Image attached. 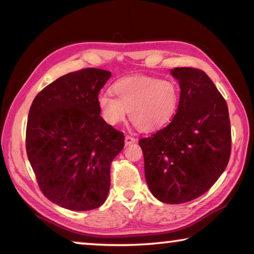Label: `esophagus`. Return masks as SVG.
<instances>
[{
  "mask_svg": "<svg viewBox=\"0 0 254 254\" xmlns=\"http://www.w3.org/2000/svg\"><path fill=\"white\" fill-rule=\"evenodd\" d=\"M136 141L135 137H133L131 135H127L126 136V140H124V142H126V145H130L132 143H134Z\"/></svg>",
  "mask_w": 254,
  "mask_h": 254,
  "instance_id": "1",
  "label": "esophagus"
}]
</instances>
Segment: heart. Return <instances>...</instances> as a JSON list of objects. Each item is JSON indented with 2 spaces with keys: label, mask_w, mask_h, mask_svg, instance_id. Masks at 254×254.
<instances>
[{
  "label": "heart",
  "mask_w": 254,
  "mask_h": 254,
  "mask_svg": "<svg viewBox=\"0 0 254 254\" xmlns=\"http://www.w3.org/2000/svg\"><path fill=\"white\" fill-rule=\"evenodd\" d=\"M112 93L101 94L97 105L110 126L123 121L127 112L137 130L151 132L166 126L174 118L180 100V88L175 80L151 76L126 77L112 86Z\"/></svg>",
  "instance_id": "obj_1"
}]
</instances>
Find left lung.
<instances>
[{"instance_id": "8db88e82", "label": "left lung", "mask_w": 254, "mask_h": 254, "mask_svg": "<svg viewBox=\"0 0 254 254\" xmlns=\"http://www.w3.org/2000/svg\"><path fill=\"white\" fill-rule=\"evenodd\" d=\"M180 86L177 112L166 127L142 137L144 175L162 203L183 204L205 194L225 170L231 156L227 104L203 70H170Z\"/></svg>"}]
</instances>
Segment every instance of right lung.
<instances>
[{
  "label": "right lung",
  "mask_w": 254,
  "mask_h": 254,
  "mask_svg": "<svg viewBox=\"0 0 254 254\" xmlns=\"http://www.w3.org/2000/svg\"><path fill=\"white\" fill-rule=\"evenodd\" d=\"M111 72L85 68L59 77L34 97L25 148L40 190L70 210L100 207L124 134L100 115L98 93Z\"/></svg>",
  "instance_id": "add662e5"
}]
</instances>
